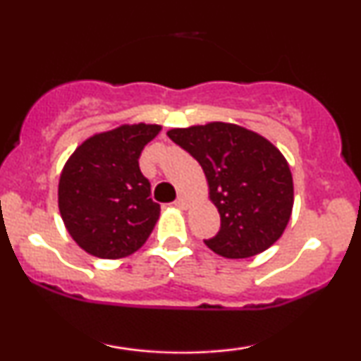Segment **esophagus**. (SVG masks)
Wrapping results in <instances>:
<instances>
[{"mask_svg": "<svg viewBox=\"0 0 361 361\" xmlns=\"http://www.w3.org/2000/svg\"><path fill=\"white\" fill-rule=\"evenodd\" d=\"M175 205L178 207V209H188L190 200L185 197V195H180V197H178L175 200Z\"/></svg>", "mask_w": 361, "mask_h": 361, "instance_id": "obj_1", "label": "esophagus"}]
</instances>
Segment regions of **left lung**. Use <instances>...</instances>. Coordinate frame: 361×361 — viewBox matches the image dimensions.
Returning <instances> with one entry per match:
<instances>
[{"label": "left lung", "mask_w": 361, "mask_h": 361, "mask_svg": "<svg viewBox=\"0 0 361 361\" xmlns=\"http://www.w3.org/2000/svg\"><path fill=\"white\" fill-rule=\"evenodd\" d=\"M168 137L204 169L221 229L205 244L215 255L243 259L259 255L283 234L293 207V181L283 154L241 126L210 122L171 128Z\"/></svg>", "instance_id": "left-lung-1"}]
</instances>
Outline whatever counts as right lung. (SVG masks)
<instances>
[{
  "label": "right lung",
  "mask_w": 361,
  "mask_h": 361,
  "mask_svg": "<svg viewBox=\"0 0 361 361\" xmlns=\"http://www.w3.org/2000/svg\"><path fill=\"white\" fill-rule=\"evenodd\" d=\"M156 123H123L91 135L76 147L59 178V212L81 250L103 259L132 255L159 219L151 183L140 173L144 146L159 134Z\"/></svg>",
  "instance_id": "1"
}]
</instances>
